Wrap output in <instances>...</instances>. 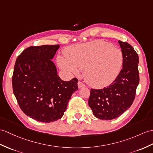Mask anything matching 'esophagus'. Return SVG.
Here are the masks:
<instances>
[{"label":"esophagus","instance_id":"obj_1","mask_svg":"<svg viewBox=\"0 0 153 153\" xmlns=\"http://www.w3.org/2000/svg\"><path fill=\"white\" fill-rule=\"evenodd\" d=\"M85 87V85L81 82V81H79L78 82V87H79V88H83V87Z\"/></svg>","mask_w":153,"mask_h":153}]
</instances>
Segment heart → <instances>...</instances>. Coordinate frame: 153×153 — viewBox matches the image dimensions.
<instances>
[{"instance_id": "1", "label": "heart", "mask_w": 153, "mask_h": 153, "mask_svg": "<svg viewBox=\"0 0 153 153\" xmlns=\"http://www.w3.org/2000/svg\"><path fill=\"white\" fill-rule=\"evenodd\" d=\"M65 56H59L60 68L77 74V68L84 70L87 82L96 88L108 86L118 76L123 64L119 49L104 41L96 40L67 48Z\"/></svg>"}]
</instances>
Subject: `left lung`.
<instances>
[{
	"label": "left lung",
	"instance_id": "1",
	"mask_svg": "<svg viewBox=\"0 0 153 153\" xmlns=\"http://www.w3.org/2000/svg\"><path fill=\"white\" fill-rule=\"evenodd\" d=\"M123 53V68L113 82L102 89L91 88L88 105L94 115L112 120L128 109L135 99L140 82L139 57L132 45L119 41Z\"/></svg>",
	"mask_w": 153,
	"mask_h": 153
}]
</instances>
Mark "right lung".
I'll list each match as a JSON object with an SVG mask.
<instances>
[{
  "instance_id": "obj_1",
  "label": "right lung",
  "mask_w": 153,
  "mask_h": 153,
  "mask_svg": "<svg viewBox=\"0 0 153 153\" xmlns=\"http://www.w3.org/2000/svg\"><path fill=\"white\" fill-rule=\"evenodd\" d=\"M59 45L30 46L17 56L12 76L13 94L25 114L50 123L63 116L78 79L62 81L51 60Z\"/></svg>"
}]
</instances>
